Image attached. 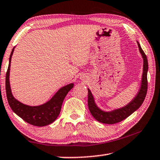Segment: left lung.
<instances>
[{"label":"left lung","instance_id":"1","mask_svg":"<svg viewBox=\"0 0 160 160\" xmlns=\"http://www.w3.org/2000/svg\"><path fill=\"white\" fill-rule=\"evenodd\" d=\"M138 43L139 52L141 56L143 59V70L142 75L141 84L139 87L138 93L136 94L135 97L130 102L127 104L123 107L114 109V110L110 111H105L98 107L97 103L95 102V98L92 95L89 88L88 90V104L89 110L92 115L94 117L95 120L98 122L105 124H115L117 122H120L128 118L133 112H135L142 105L144 102V98L146 97L147 91H148V62L146 55L144 54V51L139 42Z\"/></svg>","mask_w":160,"mask_h":160}]
</instances>
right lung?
I'll return each mask as SVG.
<instances>
[{"mask_svg":"<svg viewBox=\"0 0 160 160\" xmlns=\"http://www.w3.org/2000/svg\"><path fill=\"white\" fill-rule=\"evenodd\" d=\"M15 48L16 47L12 48L10 55L9 65L6 78V96L10 107L18 116L30 125L38 127H43L50 125L56 120L59 115L63 100L68 92L74 87V82H71L60 88L51 99L42 105L30 106L20 102L12 95L9 78L11 58Z\"/></svg>","mask_w":160,"mask_h":160,"instance_id":"add662e5","label":"right lung"}]
</instances>
